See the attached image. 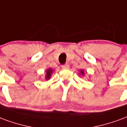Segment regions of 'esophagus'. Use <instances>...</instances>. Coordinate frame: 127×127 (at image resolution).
Segmentation results:
<instances>
[{
	"label": "esophagus",
	"instance_id": "34e87169",
	"mask_svg": "<svg viewBox=\"0 0 127 127\" xmlns=\"http://www.w3.org/2000/svg\"><path fill=\"white\" fill-rule=\"evenodd\" d=\"M69 64H63V65H62V68L63 69H64V70H67L69 68Z\"/></svg>",
	"mask_w": 127,
	"mask_h": 127
}]
</instances>
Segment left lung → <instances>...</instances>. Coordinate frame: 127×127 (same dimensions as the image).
<instances>
[{
    "label": "left lung",
    "instance_id": "obj_1",
    "mask_svg": "<svg viewBox=\"0 0 127 127\" xmlns=\"http://www.w3.org/2000/svg\"><path fill=\"white\" fill-rule=\"evenodd\" d=\"M80 73H81V75H84V71H83V70H81Z\"/></svg>",
    "mask_w": 127,
    "mask_h": 127
}]
</instances>
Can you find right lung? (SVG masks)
<instances>
[{"instance_id":"add662e5","label":"right lung","mask_w":127,"mask_h":127,"mask_svg":"<svg viewBox=\"0 0 127 127\" xmlns=\"http://www.w3.org/2000/svg\"><path fill=\"white\" fill-rule=\"evenodd\" d=\"M53 73V70L51 69V68H48L46 71V80H48L50 79V78L51 77L52 73Z\"/></svg>"}]
</instances>
